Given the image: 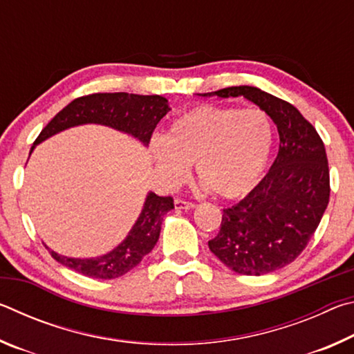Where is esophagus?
Returning a JSON list of instances; mask_svg holds the SVG:
<instances>
[{"label": "esophagus", "mask_w": 354, "mask_h": 354, "mask_svg": "<svg viewBox=\"0 0 354 354\" xmlns=\"http://www.w3.org/2000/svg\"><path fill=\"white\" fill-rule=\"evenodd\" d=\"M195 207V205L194 203H190V201H184V200H175V209H185V211H187V209H194Z\"/></svg>", "instance_id": "obj_1"}]
</instances>
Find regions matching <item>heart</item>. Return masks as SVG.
Returning <instances> with one entry per match:
<instances>
[{
    "mask_svg": "<svg viewBox=\"0 0 354 354\" xmlns=\"http://www.w3.org/2000/svg\"><path fill=\"white\" fill-rule=\"evenodd\" d=\"M273 148L266 112L203 104L183 112L164 137L149 143L159 176L181 184L195 164L196 176L221 198H239L259 183Z\"/></svg>",
    "mask_w": 354,
    "mask_h": 354,
    "instance_id": "obj_1",
    "label": "heart"
}]
</instances>
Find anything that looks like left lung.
<instances>
[{
    "mask_svg": "<svg viewBox=\"0 0 354 354\" xmlns=\"http://www.w3.org/2000/svg\"><path fill=\"white\" fill-rule=\"evenodd\" d=\"M203 97H243L277 124L279 151L262 181L223 209L209 250L231 270L250 277L272 273L297 259L319 226L329 201L325 145L295 106L251 86L226 87Z\"/></svg>",
    "mask_w": 354,
    "mask_h": 354,
    "instance_id": "8db88e82",
    "label": "left lung"
}]
</instances>
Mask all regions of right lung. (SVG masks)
<instances>
[{
  "label": "right lung",
  "mask_w": 354,
  "mask_h": 354,
  "mask_svg": "<svg viewBox=\"0 0 354 354\" xmlns=\"http://www.w3.org/2000/svg\"><path fill=\"white\" fill-rule=\"evenodd\" d=\"M169 111V101L160 95H134L124 92L87 95L71 101L41 129L31 153L39 143L65 129L91 123L117 129L120 133L134 137L143 147H148L156 124ZM173 207L175 206L171 196H159L154 192H148L139 217L128 236L106 254L97 257H70L46 248L59 263L88 278L113 279L123 277L154 248L156 242L159 241L164 215Z\"/></svg>",
  "instance_id": "1"
}]
</instances>
